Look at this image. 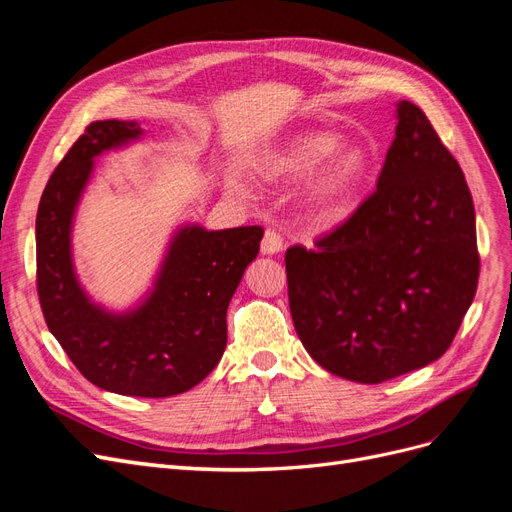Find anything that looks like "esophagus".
Instances as JSON below:
<instances>
[{
	"label": "esophagus",
	"mask_w": 512,
	"mask_h": 512,
	"mask_svg": "<svg viewBox=\"0 0 512 512\" xmlns=\"http://www.w3.org/2000/svg\"><path fill=\"white\" fill-rule=\"evenodd\" d=\"M284 250V239L277 230H267L265 237H262V243H260V252L267 254V256H273V254H280Z\"/></svg>",
	"instance_id": "1"
}]
</instances>
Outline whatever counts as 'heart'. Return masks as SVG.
<instances>
[{
    "mask_svg": "<svg viewBox=\"0 0 512 512\" xmlns=\"http://www.w3.org/2000/svg\"><path fill=\"white\" fill-rule=\"evenodd\" d=\"M369 166L371 160L363 147H342V134L331 130L294 134L262 153L256 162L258 175L273 183L301 179L316 169L307 183L305 200L309 211L327 224H339L348 218ZM228 188L245 192V183L230 175Z\"/></svg>",
    "mask_w": 512,
    "mask_h": 512,
    "instance_id": "obj_1",
    "label": "heart"
}]
</instances>
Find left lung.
<instances>
[{
    "mask_svg": "<svg viewBox=\"0 0 512 512\" xmlns=\"http://www.w3.org/2000/svg\"><path fill=\"white\" fill-rule=\"evenodd\" d=\"M478 265L466 177L421 108L401 100L376 192L316 250L286 252L294 329L320 367L380 384L453 344Z\"/></svg>",
    "mask_w": 512,
    "mask_h": 512,
    "instance_id": "left-lung-1",
    "label": "left lung"
}]
</instances>
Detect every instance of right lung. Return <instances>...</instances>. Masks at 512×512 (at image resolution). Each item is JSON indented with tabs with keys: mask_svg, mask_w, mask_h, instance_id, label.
I'll list each match as a JSON object with an SVG mask.
<instances>
[{
	"mask_svg": "<svg viewBox=\"0 0 512 512\" xmlns=\"http://www.w3.org/2000/svg\"><path fill=\"white\" fill-rule=\"evenodd\" d=\"M141 136L136 121H94L53 170L36 218L38 297L46 327L91 384L128 397H170L220 363L228 303L265 230L185 224L141 303L119 314L91 301L74 271V213L94 160Z\"/></svg>",
	"mask_w": 512,
	"mask_h": 512,
	"instance_id": "add662e5",
	"label": "right lung"
}]
</instances>
